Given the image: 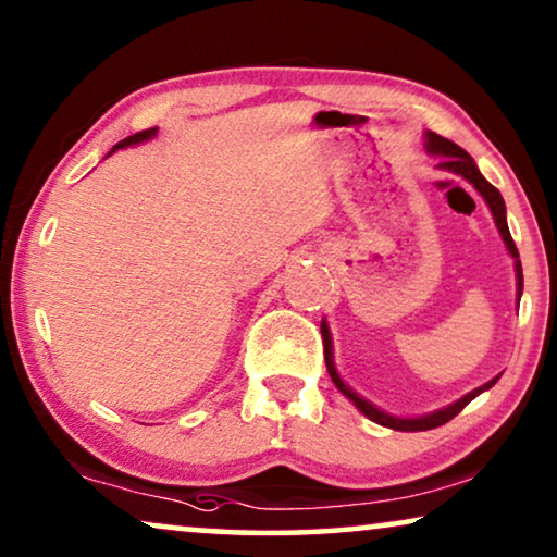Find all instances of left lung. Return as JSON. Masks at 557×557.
I'll return each instance as SVG.
<instances>
[{
    "label": "left lung",
    "instance_id": "left-lung-1",
    "mask_svg": "<svg viewBox=\"0 0 557 557\" xmlns=\"http://www.w3.org/2000/svg\"><path fill=\"white\" fill-rule=\"evenodd\" d=\"M426 151L436 156L438 161V169L449 171V174H457L461 178H467L469 184L474 186L476 191H480V197L487 201V207L492 211V216H495V224L499 234H503V242L507 245V252L512 255L515 260V275H517V302H520V295H522V264H520V255H517V247L512 242V234L510 230H507V216H505V199L503 194H499L495 186H492L487 178H484L480 174V169H476V163L472 156H469L465 148H459L457 144H451L449 138H442L438 133H432L426 131ZM320 333H323V348H325V366H327V373H331V379L335 386H338V391L343 396H348L350 401H354L358 406V411H363L368 419L375 421V424L381 426H388V429H396V432H426V429H436L446 424V421L457 417V413L465 409V406L472 401V398H476L482 394V391H487L495 386V383L499 381V375H495V379L484 383V386L469 391L467 396H461L459 401H454L449 406H444V409L438 411H432L426 413V417H419V419H398V417H391V413L375 409V406L371 401H366L363 396H358L354 388L348 386L346 381L341 379L338 371H335V363H333V335H331V327H327V323L323 320L320 323Z\"/></svg>",
    "mask_w": 557,
    "mask_h": 557
}]
</instances>
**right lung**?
I'll list each match as a JSON object with an SVG mask.
<instances>
[{"label": "right lung", "mask_w": 557, "mask_h": 557, "mask_svg": "<svg viewBox=\"0 0 557 557\" xmlns=\"http://www.w3.org/2000/svg\"><path fill=\"white\" fill-rule=\"evenodd\" d=\"M156 131H159V128H146V131H140V133H133V136L123 138L121 144H115L111 153H115V151H119V148H125V146H136V144H144V140H148V138H153V136H156ZM111 153H108V156H111Z\"/></svg>", "instance_id": "right-lung-1"}]
</instances>
